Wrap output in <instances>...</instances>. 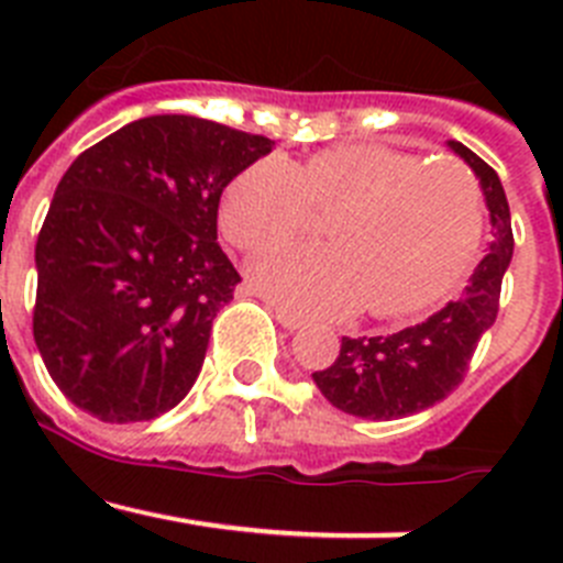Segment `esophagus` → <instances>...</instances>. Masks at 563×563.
Instances as JSON below:
<instances>
[{"instance_id":"34e87169","label":"esophagus","mask_w":563,"mask_h":563,"mask_svg":"<svg viewBox=\"0 0 563 563\" xmlns=\"http://www.w3.org/2000/svg\"><path fill=\"white\" fill-rule=\"evenodd\" d=\"M273 312H276V321L285 327V330H301V327L307 324L305 318L296 316V312H290V310H285V307H273Z\"/></svg>"}]
</instances>
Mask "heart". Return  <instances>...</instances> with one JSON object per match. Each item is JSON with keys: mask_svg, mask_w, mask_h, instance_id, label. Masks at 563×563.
<instances>
[{"mask_svg": "<svg viewBox=\"0 0 563 563\" xmlns=\"http://www.w3.org/2000/svg\"><path fill=\"white\" fill-rule=\"evenodd\" d=\"M312 211H335L332 247H285L253 267L258 290L305 316L426 310L454 290L482 242V191L465 166L380 143L321 148L301 166L267 154L233 177L220 222L233 245L258 253L305 233Z\"/></svg>", "mask_w": 563, "mask_h": 563, "instance_id": "heart-1", "label": "heart"}]
</instances>
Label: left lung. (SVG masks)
<instances>
[{
  "label": "left lung",
  "instance_id": "8db88e82",
  "mask_svg": "<svg viewBox=\"0 0 563 563\" xmlns=\"http://www.w3.org/2000/svg\"><path fill=\"white\" fill-rule=\"evenodd\" d=\"M482 183L494 242L479 262L465 292L449 301L422 324L406 327L391 335L341 338L335 363L312 372L321 395L352 417L363 420H397L431 409L445 400L465 377L471 357L496 321L505 276L514 256V228L499 174L462 143L451 141Z\"/></svg>",
  "mask_w": 563,
  "mask_h": 563
}]
</instances>
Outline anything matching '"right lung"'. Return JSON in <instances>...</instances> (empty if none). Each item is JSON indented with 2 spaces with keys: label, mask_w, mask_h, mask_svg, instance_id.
Returning <instances> with one entry per match:
<instances>
[{
  "label": "right lung",
  "mask_w": 563,
  "mask_h": 563,
  "mask_svg": "<svg viewBox=\"0 0 563 563\" xmlns=\"http://www.w3.org/2000/svg\"><path fill=\"white\" fill-rule=\"evenodd\" d=\"M273 141L194 114L126 123L73 161L36 242L33 338L69 402L103 422L174 409L242 282L217 242L228 183Z\"/></svg>",
  "instance_id": "add662e5"
}]
</instances>
